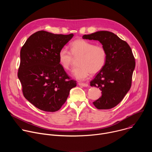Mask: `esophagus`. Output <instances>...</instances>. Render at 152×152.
I'll return each mask as SVG.
<instances>
[{
	"instance_id": "34e87169",
	"label": "esophagus",
	"mask_w": 152,
	"mask_h": 152,
	"mask_svg": "<svg viewBox=\"0 0 152 152\" xmlns=\"http://www.w3.org/2000/svg\"><path fill=\"white\" fill-rule=\"evenodd\" d=\"M78 85L82 86H84V87H87L88 86V84L86 83H82V82H79Z\"/></svg>"
}]
</instances>
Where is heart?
<instances>
[{
	"label": "heart",
	"instance_id": "heart-1",
	"mask_svg": "<svg viewBox=\"0 0 152 152\" xmlns=\"http://www.w3.org/2000/svg\"><path fill=\"white\" fill-rule=\"evenodd\" d=\"M70 51L66 48H62L58 52L59 62L65 70H69L73 57L79 58V66L73 70V76L79 80H84L91 74L100 72L104 67L107 61V52L102 45L83 39L73 41L70 46Z\"/></svg>",
	"mask_w": 152,
	"mask_h": 152
}]
</instances>
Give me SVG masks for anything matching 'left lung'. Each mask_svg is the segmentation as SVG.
<instances>
[{
    "mask_svg": "<svg viewBox=\"0 0 152 152\" xmlns=\"http://www.w3.org/2000/svg\"><path fill=\"white\" fill-rule=\"evenodd\" d=\"M83 39L98 40L105 48L107 61L104 68L90 82L91 86L102 91V96L93 103L99 110L117 106L132 85L135 61L131 47L117 35L109 31L84 35Z\"/></svg>",
    "mask_w": 152,
    "mask_h": 152,
    "instance_id": "1",
    "label": "left lung"
}]
</instances>
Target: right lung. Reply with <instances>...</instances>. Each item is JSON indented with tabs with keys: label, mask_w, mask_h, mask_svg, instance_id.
I'll use <instances>...</instances> for the list:
<instances>
[{
	"label": "right lung",
	"mask_w": 152,
	"mask_h": 152,
	"mask_svg": "<svg viewBox=\"0 0 152 152\" xmlns=\"http://www.w3.org/2000/svg\"><path fill=\"white\" fill-rule=\"evenodd\" d=\"M73 35L39 31L31 35L20 50L17 76L23 94L40 110L58 111L77 85L61 66L58 56Z\"/></svg>",
	"instance_id": "1"
}]
</instances>
